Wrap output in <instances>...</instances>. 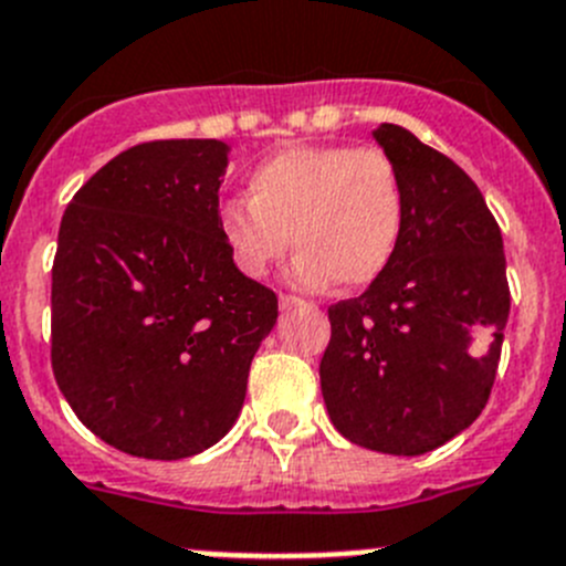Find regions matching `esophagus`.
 <instances>
[{"instance_id": "esophagus-1", "label": "esophagus", "mask_w": 566, "mask_h": 566, "mask_svg": "<svg viewBox=\"0 0 566 566\" xmlns=\"http://www.w3.org/2000/svg\"><path fill=\"white\" fill-rule=\"evenodd\" d=\"M305 300L303 297H294V294H280V308L283 311H292V308H305Z\"/></svg>"}]
</instances>
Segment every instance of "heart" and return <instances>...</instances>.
<instances>
[{
    "mask_svg": "<svg viewBox=\"0 0 566 566\" xmlns=\"http://www.w3.org/2000/svg\"><path fill=\"white\" fill-rule=\"evenodd\" d=\"M247 190L249 201L221 205L219 230L249 277H263L294 247L300 286L336 280L342 289H365L396 258L407 188L385 148L294 145L258 163Z\"/></svg>",
    "mask_w": 566,
    "mask_h": 566,
    "instance_id": "1",
    "label": "heart"
}]
</instances>
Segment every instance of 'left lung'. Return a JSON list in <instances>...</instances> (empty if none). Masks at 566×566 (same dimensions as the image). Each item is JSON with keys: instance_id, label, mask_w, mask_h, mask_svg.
I'll use <instances>...</instances> for the list:
<instances>
[{"instance_id": "obj_1", "label": "left lung", "mask_w": 566, "mask_h": 566, "mask_svg": "<svg viewBox=\"0 0 566 566\" xmlns=\"http://www.w3.org/2000/svg\"><path fill=\"white\" fill-rule=\"evenodd\" d=\"M376 139L401 168L407 221L387 272L328 308L319 387L350 443L415 458L489 403L511 289L500 224L469 174L392 123Z\"/></svg>"}]
</instances>
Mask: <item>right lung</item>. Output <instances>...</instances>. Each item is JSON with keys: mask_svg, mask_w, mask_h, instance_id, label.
<instances>
[{"mask_svg": "<svg viewBox=\"0 0 566 566\" xmlns=\"http://www.w3.org/2000/svg\"><path fill=\"white\" fill-rule=\"evenodd\" d=\"M227 145L154 139L117 154L66 205L53 261L55 381L120 452L181 460L219 443L247 396L277 294L219 230Z\"/></svg>", "mask_w": 566, "mask_h": 566, "instance_id": "obj_1", "label": "right lung"}]
</instances>
